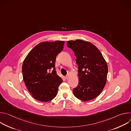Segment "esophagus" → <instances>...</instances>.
Instances as JSON below:
<instances>
[{"label":"esophagus","mask_w":131,"mask_h":131,"mask_svg":"<svg viewBox=\"0 0 131 131\" xmlns=\"http://www.w3.org/2000/svg\"><path fill=\"white\" fill-rule=\"evenodd\" d=\"M68 75H67V76H65V79H68Z\"/></svg>","instance_id":"esophagus-1"}]
</instances>
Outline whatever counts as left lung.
I'll return each mask as SVG.
<instances>
[{"mask_svg": "<svg viewBox=\"0 0 131 131\" xmlns=\"http://www.w3.org/2000/svg\"><path fill=\"white\" fill-rule=\"evenodd\" d=\"M67 47L76 56L79 83L73 95L83 101L96 97L105 87L108 73L107 63L99 50L92 43L82 40L68 41Z\"/></svg>", "mask_w": 131, "mask_h": 131, "instance_id": "left-lung-1", "label": "left lung"}]
</instances>
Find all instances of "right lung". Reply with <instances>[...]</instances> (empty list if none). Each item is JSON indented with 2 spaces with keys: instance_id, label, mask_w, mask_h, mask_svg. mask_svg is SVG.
<instances>
[{
  "instance_id": "right-lung-1",
  "label": "right lung",
  "mask_w": 131,
  "mask_h": 131,
  "mask_svg": "<svg viewBox=\"0 0 131 131\" xmlns=\"http://www.w3.org/2000/svg\"><path fill=\"white\" fill-rule=\"evenodd\" d=\"M65 42H42L28 54L23 66V77L32 97L39 101L53 100L62 79L57 74L56 57L63 49Z\"/></svg>"
}]
</instances>
